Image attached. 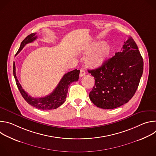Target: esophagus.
Here are the masks:
<instances>
[{
  "label": "esophagus",
  "mask_w": 156,
  "mask_h": 156,
  "mask_svg": "<svg viewBox=\"0 0 156 156\" xmlns=\"http://www.w3.org/2000/svg\"><path fill=\"white\" fill-rule=\"evenodd\" d=\"M85 74H86V72H85L84 70L81 69V70H80V77H82V76H83Z\"/></svg>",
  "instance_id": "esophagus-1"
}]
</instances>
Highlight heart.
<instances>
[{
    "instance_id": "heart-1",
    "label": "heart",
    "mask_w": 156,
    "mask_h": 156,
    "mask_svg": "<svg viewBox=\"0 0 156 156\" xmlns=\"http://www.w3.org/2000/svg\"><path fill=\"white\" fill-rule=\"evenodd\" d=\"M112 48L104 41L94 42L89 44L83 50L86 65L92 69L100 67L106 62L112 54Z\"/></svg>"
}]
</instances>
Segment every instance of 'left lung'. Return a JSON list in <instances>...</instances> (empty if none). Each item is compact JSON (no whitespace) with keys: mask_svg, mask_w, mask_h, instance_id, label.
Instances as JSON below:
<instances>
[{"mask_svg":"<svg viewBox=\"0 0 156 156\" xmlns=\"http://www.w3.org/2000/svg\"><path fill=\"white\" fill-rule=\"evenodd\" d=\"M143 72V57L135 41L129 37L120 52L100 67L88 70L95 80L89 94L90 100L104 109L115 108L127 103L137 90Z\"/></svg>","mask_w":156,"mask_h":156,"instance_id":"obj_1","label":"left lung"}]
</instances>
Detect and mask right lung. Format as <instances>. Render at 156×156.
<instances>
[{
    "mask_svg": "<svg viewBox=\"0 0 156 156\" xmlns=\"http://www.w3.org/2000/svg\"><path fill=\"white\" fill-rule=\"evenodd\" d=\"M36 33H31L21 42L20 47L16 55H17L22 50V49L25 47L27 44L33 42L34 40L37 39V36H36ZM15 71V64L14 62L13 66V76L16 80V84L21 96H23L25 100L30 105L41 110H52L55 109L60 106L66 101L65 99L68 93L69 86L72 83L78 81L80 74V70L76 69L68 72L67 73L63 75V76L58 83V85L52 93L44 98H34L28 95V94L25 92L23 89L22 88L16 78Z\"/></svg>",
    "mask_w": 156,
    "mask_h": 156,
    "instance_id": "add662e5",
    "label": "right lung"
}]
</instances>
